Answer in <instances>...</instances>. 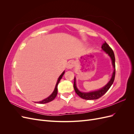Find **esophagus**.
Returning a JSON list of instances; mask_svg holds the SVG:
<instances>
[{
	"instance_id": "1",
	"label": "esophagus",
	"mask_w": 134,
	"mask_h": 134,
	"mask_svg": "<svg viewBox=\"0 0 134 134\" xmlns=\"http://www.w3.org/2000/svg\"><path fill=\"white\" fill-rule=\"evenodd\" d=\"M74 62H73V61H69L67 64V65H66V68L67 69H72V68L74 67Z\"/></svg>"
}]
</instances>
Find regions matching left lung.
<instances>
[{
    "mask_svg": "<svg viewBox=\"0 0 134 134\" xmlns=\"http://www.w3.org/2000/svg\"><path fill=\"white\" fill-rule=\"evenodd\" d=\"M102 50L107 54L109 57L111 58L112 60V66L114 68V70L113 71V74L111 77V80L109 81V82L104 87L102 88L100 90H99L98 91L91 92L88 93L86 92H81L78 90V89L77 88L76 86V81H75V78L74 77V90L76 92V93L78 94L80 98H82L84 99H87V100H93V99H97L99 98L100 97L103 96L105 93H106L108 90L109 89L113 84V82H114L115 80V73H116V69H115V55L114 52H113L112 48L109 47L108 44L105 42L102 46Z\"/></svg>",
    "mask_w": 134,
    "mask_h": 134,
    "instance_id": "8db88e82",
    "label": "left lung"
}]
</instances>
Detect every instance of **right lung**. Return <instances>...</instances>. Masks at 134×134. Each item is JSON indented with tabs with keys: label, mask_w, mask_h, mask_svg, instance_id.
I'll use <instances>...</instances> for the list:
<instances>
[{
	"label": "right lung",
	"mask_w": 134,
	"mask_h": 134,
	"mask_svg": "<svg viewBox=\"0 0 134 134\" xmlns=\"http://www.w3.org/2000/svg\"><path fill=\"white\" fill-rule=\"evenodd\" d=\"M64 73H65V71H63V73L61 74L60 75V76L59 77L58 80L57 81V83H56V84L55 86V88L54 89V91L53 92H52V94L49 97H48L47 98H46V99H43L41 101H40V102H37V103H41V104L46 103H48V102H51V101H52V100H53L55 98V97H56V96H57V94H58V85L59 82L60 81L61 79L62 78V77H63V75L64 74Z\"/></svg>",
	"instance_id": "1"
}]
</instances>
